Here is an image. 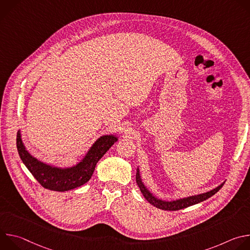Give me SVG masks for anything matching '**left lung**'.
I'll return each mask as SVG.
<instances>
[{
	"label": "left lung",
	"mask_w": 250,
	"mask_h": 250,
	"mask_svg": "<svg viewBox=\"0 0 250 250\" xmlns=\"http://www.w3.org/2000/svg\"><path fill=\"white\" fill-rule=\"evenodd\" d=\"M136 183L142 193V195L145 196V198L151 204L153 205L154 207L158 208H161V209H164V210H179V209H182V208H188L190 206H193V205H196L198 203H201L208 198H210L211 196L215 195L218 191H220V189L224 186L225 183L221 184L219 187H217L216 189H213L209 192H207V193H204V194H200V195H197V196H192V197H188V198H185V199H180V200H177V201H173V202H164V201H161V200H158L156 199L154 196H152L149 191L146 188V186L142 184L141 182V179L139 177V171L137 169V173H136Z\"/></svg>",
	"instance_id": "obj_1"
}]
</instances>
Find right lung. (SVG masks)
<instances>
[{
	"label": "right lung",
	"mask_w": 250,
	"mask_h": 250,
	"mask_svg": "<svg viewBox=\"0 0 250 250\" xmlns=\"http://www.w3.org/2000/svg\"><path fill=\"white\" fill-rule=\"evenodd\" d=\"M117 141L118 138L114 135L102 136L95 142L82 162L67 169L46 165L32 157L23 146L20 131L17 134V148L23 164L43 188L65 192L87 183L93 175L98 161Z\"/></svg>",
	"instance_id": "obj_1"
}]
</instances>
